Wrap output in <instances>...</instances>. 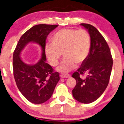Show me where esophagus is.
Returning <instances> with one entry per match:
<instances>
[{"mask_svg":"<svg viewBox=\"0 0 124 124\" xmlns=\"http://www.w3.org/2000/svg\"><path fill=\"white\" fill-rule=\"evenodd\" d=\"M60 77H61V78H70V74H62L60 75Z\"/></svg>","mask_w":124,"mask_h":124,"instance_id":"34e87169","label":"esophagus"}]
</instances>
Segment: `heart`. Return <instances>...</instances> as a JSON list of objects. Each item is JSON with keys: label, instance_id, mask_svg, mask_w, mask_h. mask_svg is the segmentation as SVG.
I'll list each match as a JSON object with an SVG mask.
<instances>
[{"label": "heart", "instance_id": "obj_1", "mask_svg": "<svg viewBox=\"0 0 124 124\" xmlns=\"http://www.w3.org/2000/svg\"><path fill=\"white\" fill-rule=\"evenodd\" d=\"M52 40L45 44V54L51 65L56 66L63 53L65 58L57 68L62 73L76 68L77 63L84 62L90 53V36L85 29H62L53 35Z\"/></svg>", "mask_w": 124, "mask_h": 124}]
</instances>
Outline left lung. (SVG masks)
Segmentation results:
<instances>
[{
	"mask_svg": "<svg viewBox=\"0 0 124 124\" xmlns=\"http://www.w3.org/2000/svg\"><path fill=\"white\" fill-rule=\"evenodd\" d=\"M90 36L91 47L88 57L72 77L76 85L72 90L74 98L84 104H89L98 99L107 87L112 71L113 59L107 42L96 28L81 23ZM88 74L86 78L80 75Z\"/></svg>",
	"mask_w": 124,
	"mask_h": 124,
	"instance_id": "obj_1",
	"label": "left lung"
}]
</instances>
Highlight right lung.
Wrapping results in <instances>:
<instances>
[{
    "label": "right lung",
    "mask_w": 124,
    "mask_h": 124,
    "mask_svg": "<svg viewBox=\"0 0 124 124\" xmlns=\"http://www.w3.org/2000/svg\"><path fill=\"white\" fill-rule=\"evenodd\" d=\"M58 25L40 24L30 29L20 37L13 54L14 76L17 87L23 96L35 104L50 98L59 81L58 72L46 62L45 45L47 35ZM30 42L38 44L42 49L41 58L37 64L29 65L23 62L20 54Z\"/></svg>",
    "instance_id": "right-lung-1"
}]
</instances>
